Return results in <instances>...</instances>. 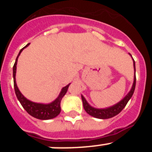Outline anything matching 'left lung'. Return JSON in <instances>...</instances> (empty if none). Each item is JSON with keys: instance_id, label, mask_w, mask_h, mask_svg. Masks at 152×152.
<instances>
[{"instance_id": "obj_1", "label": "left lung", "mask_w": 152, "mask_h": 152, "mask_svg": "<svg viewBox=\"0 0 152 152\" xmlns=\"http://www.w3.org/2000/svg\"><path fill=\"white\" fill-rule=\"evenodd\" d=\"M133 59V58H132ZM133 64H134V69H135V61L133 59ZM135 83H136V77H134V82L133 85L132 87L131 91H129L128 94L126 95L123 100L120 102H119L118 103H116V105L113 106L111 107H109L107 109H96L94 108V107H91V106L88 104V103L86 101V100L84 99V97L83 96H81V99H82L83 101V106H84V110L88 113L89 115L94 116V117L98 118V119H110V118H112L113 116H115L116 115L119 114V113L121 112L123 110L125 107L126 106L127 103H128L129 100H130V98L133 95V93L135 91Z\"/></svg>"}]
</instances>
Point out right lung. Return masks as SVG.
<instances>
[{
	"mask_svg": "<svg viewBox=\"0 0 152 152\" xmlns=\"http://www.w3.org/2000/svg\"><path fill=\"white\" fill-rule=\"evenodd\" d=\"M29 45V44L23 47L20 52H19L18 56H17V58H16V61L13 64V86H14V91H15L16 96H17V99L21 103L22 107L25 109V110L31 115L33 117L39 119H53V118L56 117V116L60 113L61 112V107H60V103H61V100L62 99L64 94H66L68 88L69 87V84L64 87L61 90L60 94L58 95L56 100H54L52 103H49V104H42V103H33L32 101H29L27 100L26 97H24L23 94L20 93V91H19L18 88H17V84H16V70H17V58H18L19 56L23 51L24 48H26Z\"/></svg>",
	"mask_w": 152,
	"mask_h": 152,
	"instance_id": "1",
	"label": "right lung"
}]
</instances>
